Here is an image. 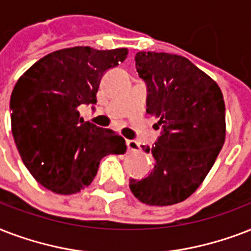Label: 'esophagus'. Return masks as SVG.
<instances>
[{"mask_svg":"<svg viewBox=\"0 0 251 251\" xmlns=\"http://www.w3.org/2000/svg\"><path fill=\"white\" fill-rule=\"evenodd\" d=\"M128 152H140V145L135 140H127Z\"/></svg>","mask_w":251,"mask_h":251,"instance_id":"esophagus-1","label":"esophagus"}]
</instances>
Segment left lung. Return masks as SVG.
Instances as JSON below:
<instances>
[{"label":"left lung","mask_w":251,"mask_h":251,"mask_svg":"<svg viewBox=\"0 0 251 251\" xmlns=\"http://www.w3.org/2000/svg\"><path fill=\"white\" fill-rule=\"evenodd\" d=\"M139 75L148 85L147 112L158 119L162 135L152 148L154 168L144 179H131L132 194L148 205H172L203 183L225 141L221 89L183 56L137 52Z\"/></svg>","instance_id":"8db88e82"}]
</instances>
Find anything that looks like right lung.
Wrapping results in <instances>:
<instances>
[{
	"instance_id": "1",
	"label": "right lung",
	"mask_w": 251,
	"mask_h": 251,
	"mask_svg": "<svg viewBox=\"0 0 251 251\" xmlns=\"http://www.w3.org/2000/svg\"><path fill=\"white\" fill-rule=\"evenodd\" d=\"M127 55V48H64L36 61L15 83L10 98L15 145L31 176L52 192H79L93 182L104 156L127 151L122 136L83 122L78 112L82 104L97 103L103 73Z\"/></svg>"
}]
</instances>
